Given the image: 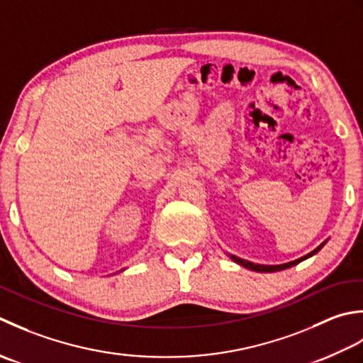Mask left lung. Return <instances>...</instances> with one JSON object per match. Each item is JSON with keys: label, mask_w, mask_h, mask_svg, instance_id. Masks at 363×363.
Listing matches in <instances>:
<instances>
[{"label": "left lung", "mask_w": 363, "mask_h": 363, "mask_svg": "<svg viewBox=\"0 0 363 363\" xmlns=\"http://www.w3.org/2000/svg\"><path fill=\"white\" fill-rule=\"evenodd\" d=\"M324 244H326V241H324L323 244H320V246H318L315 250H312V252H310V254L298 258V260L288 262V263H284V264H257V263H252V262L242 260V258L235 257V255H230V258H232V260H233L235 263H238V264L244 266V268H247V269H252V271H257V272H276V271H282V269H286V268H291V266L301 263L302 260H306V258L315 255V254L318 252V250H320V249L324 246Z\"/></svg>", "instance_id": "1"}]
</instances>
